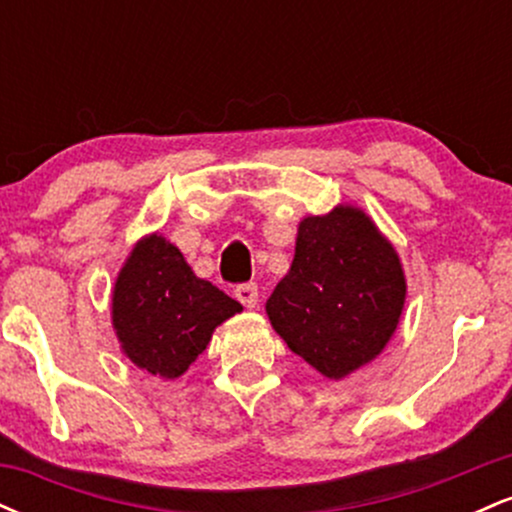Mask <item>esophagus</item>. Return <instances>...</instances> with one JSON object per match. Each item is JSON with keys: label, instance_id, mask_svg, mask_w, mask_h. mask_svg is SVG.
Wrapping results in <instances>:
<instances>
[{"label": "esophagus", "instance_id": "1", "mask_svg": "<svg viewBox=\"0 0 512 512\" xmlns=\"http://www.w3.org/2000/svg\"><path fill=\"white\" fill-rule=\"evenodd\" d=\"M233 293H236V298L245 308H255L257 305V284H238Z\"/></svg>", "mask_w": 512, "mask_h": 512}]
</instances>
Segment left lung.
<instances>
[{
  "label": "left lung",
  "instance_id": "8db88e82",
  "mask_svg": "<svg viewBox=\"0 0 512 512\" xmlns=\"http://www.w3.org/2000/svg\"><path fill=\"white\" fill-rule=\"evenodd\" d=\"M404 298L407 281L390 240L366 211L339 204L298 223L296 255L267 315L293 354L342 380L385 349Z\"/></svg>",
  "mask_w": 512,
  "mask_h": 512
}]
</instances>
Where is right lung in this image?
Listing matches in <instances>:
<instances>
[{"mask_svg":"<svg viewBox=\"0 0 512 512\" xmlns=\"http://www.w3.org/2000/svg\"><path fill=\"white\" fill-rule=\"evenodd\" d=\"M243 305L199 279L166 238L146 236L129 252L113 291V327L122 351L146 373L180 378L211 334Z\"/></svg>","mask_w":512,"mask_h":512,"instance_id":"add662e5","label":"right lung"}]
</instances>
